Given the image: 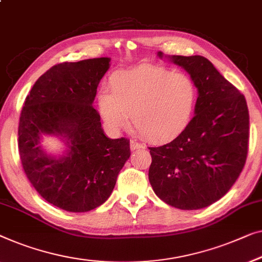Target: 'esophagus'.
Listing matches in <instances>:
<instances>
[{
    "label": "esophagus",
    "instance_id": "esophagus-1",
    "mask_svg": "<svg viewBox=\"0 0 262 262\" xmlns=\"http://www.w3.org/2000/svg\"><path fill=\"white\" fill-rule=\"evenodd\" d=\"M140 147H143V145L140 143H138L136 139H131L130 140V149L131 150H138Z\"/></svg>",
    "mask_w": 262,
    "mask_h": 262
}]
</instances>
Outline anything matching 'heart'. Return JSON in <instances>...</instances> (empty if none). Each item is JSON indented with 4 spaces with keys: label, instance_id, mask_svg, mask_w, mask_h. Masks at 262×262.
Wrapping results in <instances>:
<instances>
[{
    "label": "heart",
    "instance_id": "obj_1",
    "mask_svg": "<svg viewBox=\"0 0 262 262\" xmlns=\"http://www.w3.org/2000/svg\"><path fill=\"white\" fill-rule=\"evenodd\" d=\"M111 91L98 98L100 113L112 130L132 122L146 139L165 143L178 137L194 115L199 91L190 75L142 65L113 74Z\"/></svg>",
    "mask_w": 262,
    "mask_h": 262
}]
</instances>
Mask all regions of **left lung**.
I'll list each match as a JSON object with an SVG mask.
<instances>
[{
  "label": "left lung",
  "instance_id": "8db88e82",
  "mask_svg": "<svg viewBox=\"0 0 262 262\" xmlns=\"http://www.w3.org/2000/svg\"><path fill=\"white\" fill-rule=\"evenodd\" d=\"M170 59L190 74L199 97L188 127L172 142L149 147V181L169 206L196 210L225 196L244 169L249 113L244 94L204 56Z\"/></svg>",
  "mask_w": 262,
  "mask_h": 262
}]
</instances>
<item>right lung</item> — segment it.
Returning <instances> with one entry per match:
<instances>
[{
    "instance_id": "add662e5",
    "label": "right lung",
    "mask_w": 262,
    "mask_h": 262,
    "mask_svg": "<svg viewBox=\"0 0 262 262\" xmlns=\"http://www.w3.org/2000/svg\"><path fill=\"white\" fill-rule=\"evenodd\" d=\"M110 58L62 62L37 79L25 100L18 123V155L34 189L53 206L84 213L103 204L130 157V140L110 139L93 107L97 87ZM41 134L65 138L66 157H47Z\"/></svg>"
}]
</instances>
